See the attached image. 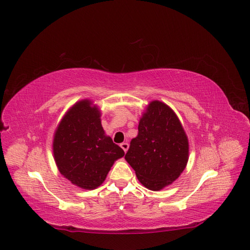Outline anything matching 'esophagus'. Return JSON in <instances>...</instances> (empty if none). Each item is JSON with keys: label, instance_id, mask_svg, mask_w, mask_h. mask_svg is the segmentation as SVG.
I'll use <instances>...</instances> for the list:
<instances>
[{"label": "esophagus", "instance_id": "esophagus-1", "mask_svg": "<svg viewBox=\"0 0 250 250\" xmlns=\"http://www.w3.org/2000/svg\"><path fill=\"white\" fill-rule=\"evenodd\" d=\"M120 146H121V148L124 150V152L126 153V151L128 150V148H129V144H128V143H122Z\"/></svg>", "mask_w": 250, "mask_h": 250}]
</instances>
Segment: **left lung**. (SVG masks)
Masks as SVG:
<instances>
[{"mask_svg":"<svg viewBox=\"0 0 250 250\" xmlns=\"http://www.w3.org/2000/svg\"><path fill=\"white\" fill-rule=\"evenodd\" d=\"M138 129L125 160L144 187L160 191L185 170L188 160V137L175 112L157 100L149 103Z\"/></svg>","mask_w":250,"mask_h":250,"instance_id":"left-lung-1","label":"left lung"}]
</instances>
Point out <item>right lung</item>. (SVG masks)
<instances>
[{
	"label": "right lung",
	"instance_id": "obj_1",
	"mask_svg": "<svg viewBox=\"0 0 250 250\" xmlns=\"http://www.w3.org/2000/svg\"><path fill=\"white\" fill-rule=\"evenodd\" d=\"M100 117V110L90 100L77 102L60 121L53 141L59 172L85 190L102 185L113 163L125 154L105 134Z\"/></svg>",
	"mask_w": 250,
	"mask_h": 250
}]
</instances>
